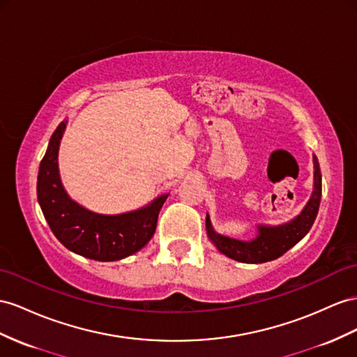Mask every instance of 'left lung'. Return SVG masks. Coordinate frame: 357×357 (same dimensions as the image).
Returning <instances> with one entry per match:
<instances>
[{
    "label": "left lung",
    "mask_w": 357,
    "mask_h": 357,
    "mask_svg": "<svg viewBox=\"0 0 357 357\" xmlns=\"http://www.w3.org/2000/svg\"><path fill=\"white\" fill-rule=\"evenodd\" d=\"M314 190L300 214L282 225H257V235L252 240H236L217 234L206 214V235L217 250L227 258L245 264H262L278 259L303 238L312 227L319 202H321V172L314 155Z\"/></svg>",
    "instance_id": "left-lung-1"
}]
</instances>
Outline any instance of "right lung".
<instances>
[{"label":"right lung","instance_id":"add662e5","mask_svg":"<svg viewBox=\"0 0 357 357\" xmlns=\"http://www.w3.org/2000/svg\"><path fill=\"white\" fill-rule=\"evenodd\" d=\"M66 125L68 121H63L54 131L40 161L38 200L45 220L56 238L81 257L102 262L131 257L151 241L169 193L122 214H99L79 205L63 187L59 170V149Z\"/></svg>","mask_w":357,"mask_h":357}]
</instances>
